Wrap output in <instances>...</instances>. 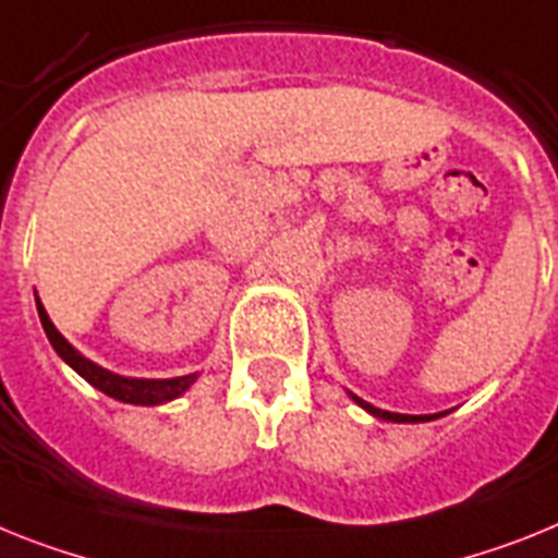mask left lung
<instances>
[{"label": "left lung", "mask_w": 558, "mask_h": 558, "mask_svg": "<svg viewBox=\"0 0 558 558\" xmlns=\"http://www.w3.org/2000/svg\"><path fill=\"white\" fill-rule=\"evenodd\" d=\"M351 400L357 402L360 409H366L368 414H374V416H380V420H388V423H425V420H434V414H395V411H383V409H374L372 402H366V400H360L357 395H351Z\"/></svg>", "instance_id": "left-lung-1"}]
</instances>
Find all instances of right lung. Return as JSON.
<instances>
[{"label": "right lung", "mask_w": 558, "mask_h": 558, "mask_svg": "<svg viewBox=\"0 0 558 558\" xmlns=\"http://www.w3.org/2000/svg\"><path fill=\"white\" fill-rule=\"evenodd\" d=\"M39 308V320L45 326V335H48L50 345L56 349V354L68 363L76 374H82L84 380L90 383L93 388L105 391L107 397L121 402H133V405H161V402H170L175 397H181L192 383L198 380V374H184V377H170V380H138V377H121V374H112L107 368L96 366L93 360H87L82 351H76L73 345L59 335L53 323H50L48 312L36 301Z\"/></svg>", "instance_id": "add662e5"}]
</instances>
